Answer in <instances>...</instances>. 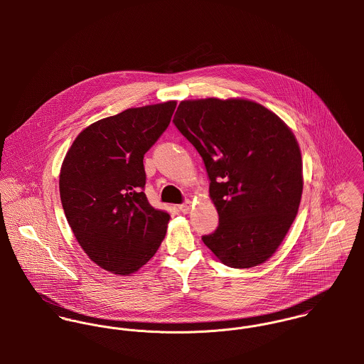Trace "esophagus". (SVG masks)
I'll return each mask as SVG.
<instances>
[{
	"mask_svg": "<svg viewBox=\"0 0 364 364\" xmlns=\"http://www.w3.org/2000/svg\"><path fill=\"white\" fill-rule=\"evenodd\" d=\"M178 208H179V210H181L183 214H188V213L191 211V208H192V205H191V202L188 200V202H185L183 205H179Z\"/></svg>",
	"mask_w": 364,
	"mask_h": 364,
	"instance_id": "esophagus-1",
	"label": "esophagus"
}]
</instances>
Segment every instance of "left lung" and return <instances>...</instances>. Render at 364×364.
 I'll list each match as a JSON object with an SVG mask.
<instances>
[{"label":"left lung","instance_id":"obj_1","mask_svg":"<svg viewBox=\"0 0 364 364\" xmlns=\"http://www.w3.org/2000/svg\"><path fill=\"white\" fill-rule=\"evenodd\" d=\"M173 124L203 158L218 227L202 240L237 269L269 259L291 227L303 193V161L287 124L247 100L182 101Z\"/></svg>","mask_w":364,"mask_h":364}]
</instances>
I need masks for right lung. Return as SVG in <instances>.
<instances>
[{
  "label": "right lung",
  "instance_id": "obj_1",
  "mask_svg": "<svg viewBox=\"0 0 364 364\" xmlns=\"http://www.w3.org/2000/svg\"><path fill=\"white\" fill-rule=\"evenodd\" d=\"M175 101L126 109L84 129L60 171L67 221L98 266L114 274L137 272L156 255L169 214L144 193V154L166 130Z\"/></svg>",
  "mask_w": 364,
  "mask_h": 364
}]
</instances>
